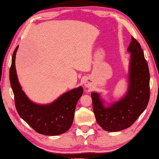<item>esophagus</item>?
Returning <instances> with one entry per match:
<instances>
[{
  "mask_svg": "<svg viewBox=\"0 0 159 159\" xmlns=\"http://www.w3.org/2000/svg\"><path fill=\"white\" fill-rule=\"evenodd\" d=\"M91 85H92V82L89 79H87L85 81V86L86 87H90Z\"/></svg>",
  "mask_w": 159,
  "mask_h": 159,
  "instance_id": "obj_1",
  "label": "esophagus"
}]
</instances>
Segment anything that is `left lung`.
Wrapping results in <instances>:
<instances>
[{
  "instance_id": "1",
  "label": "left lung",
  "mask_w": 159,
  "mask_h": 159,
  "mask_svg": "<svg viewBox=\"0 0 159 159\" xmlns=\"http://www.w3.org/2000/svg\"><path fill=\"white\" fill-rule=\"evenodd\" d=\"M129 86L123 98L109 107L103 106L98 93L91 94L98 124L103 130L116 132L129 128L146 109L150 100V72L140 43L132 37Z\"/></svg>"
}]
</instances>
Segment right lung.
<instances>
[{
  "instance_id": "obj_1",
  "label": "right lung",
  "mask_w": 159,
  "mask_h": 159,
  "mask_svg": "<svg viewBox=\"0 0 159 159\" xmlns=\"http://www.w3.org/2000/svg\"><path fill=\"white\" fill-rule=\"evenodd\" d=\"M18 48V46L13 53L9 80L19 116L39 134L55 136L66 133L72 124L76 103L83 93L82 87L63 93L50 104L33 103L24 93L18 80L15 67Z\"/></svg>"
}]
</instances>
